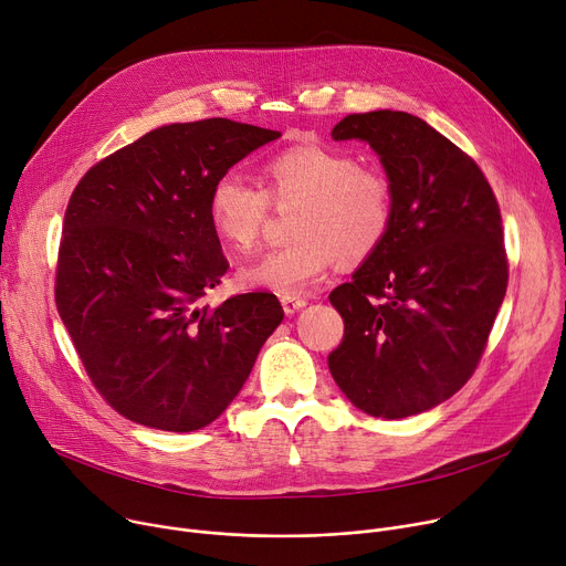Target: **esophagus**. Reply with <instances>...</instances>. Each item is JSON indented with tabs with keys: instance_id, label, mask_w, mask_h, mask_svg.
Here are the masks:
<instances>
[{
	"instance_id": "1",
	"label": "esophagus",
	"mask_w": 566,
	"mask_h": 566,
	"mask_svg": "<svg viewBox=\"0 0 566 566\" xmlns=\"http://www.w3.org/2000/svg\"><path fill=\"white\" fill-rule=\"evenodd\" d=\"M281 303H283V311H285V315H294V313H298L301 308H306V306H308V301H306V298H301V296H283V298H281Z\"/></svg>"
}]
</instances>
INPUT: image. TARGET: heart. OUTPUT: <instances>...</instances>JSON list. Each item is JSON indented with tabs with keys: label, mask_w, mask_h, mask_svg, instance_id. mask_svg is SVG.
<instances>
[{
	"label": "heart",
	"mask_w": 566,
	"mask_h": 566,
	"mask_svg": "<svg viewBox=\"0 0 566 566\" xmlns=\"http://www.w3.org/2000/svg\"><path fill=\"white\" fill-rule=\"evenodd\" d=\"M270 201L294 206L292 242L240 270V285L296 296L317 285L339 258L363 263L395 224V188L378 167L349 151L296 145L263 165V190L235 174L217 179L208 195V222L229 251L249 253L265 229Z\"/></svg>",
	"instance_id": "1"
}]
</instances>
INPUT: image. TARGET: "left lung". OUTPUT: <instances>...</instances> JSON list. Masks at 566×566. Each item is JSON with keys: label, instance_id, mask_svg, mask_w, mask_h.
<instances>
[{"label": "left lung", "instance_id": "8db88e82", "mask_svg": "<svg viewBox=\"0 0 566 566\" xmlns=\"http://www.w3.org/2000/svg\"><path fill=\"white\" fill-rule=\"evenodd\" d=\"M331 136L378 154L395 224L328 296L344 319L328 369L363 412L419 415L451 399L481 363L507 287L501 210L481 167L421 117L356 113Z\"/></svg>", "mask_w": 566, "mask_h": 566}]
</instances>
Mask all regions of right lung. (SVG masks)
Masks as SVG:
<instances>
[{
    "label": "right lung",
    "instance_id": "add662e5",
    "mask_svg": "<svg viewBox=\"0 0 566 566\" xmlns=\"http://www.w3.org/2000/svg\"><path fill=\"white\" fill-rule=\"evenodd\" d=\"M279 132L227 117L154 128L85 171L63 222L56 308L97 392L136 423L190 432L238 397L283 322L270 292L220 306L229 270L212 184Z\"/></svg>",
    "mask_w": 566,
    "mask_h": 566
}]
</instances>
